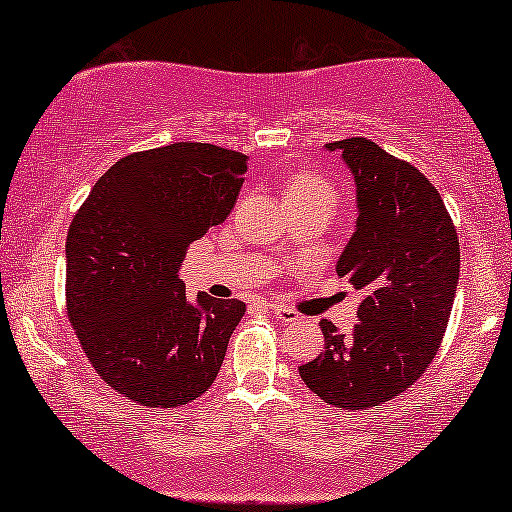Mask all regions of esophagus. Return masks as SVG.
<instances>
[{
	"label": "esophagus",
	"mask_w": 512,
	"mask_h": 512,
	"mask_svg": "<svg viewBox=\"0 0 512 512\" xmlns=\"http://www.w3.org/2000/svg\"><path fill=\"white\" fill-rule=\"evenodd\" d=\"M269 312H272V315L283 324L295 322V319H298V315H295L293 310H288V307H281V305H272V307H269Z\"/></svg>",
	"instance_id": "obj_1"
}]
</instances>
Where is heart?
<instances>
[{
	"label": "heart",
	"instance_id": "1",
	"mask_svg": "<svg viewBox=\"0 0 512 512\" xmlns=\"http://www.w3.org/2000/svg\"><path fill=\"white\" fill-rule=\"evenodd\" d=\"M291 190H303V193H315V195H322V197H329L331 202H334V190L326 186L324 181H319V178H300V181L293 183Z\"/></svg>",
	"mask_w": 512,
	"mask_h": 512
}]
</instances>
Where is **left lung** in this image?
<instances>
[{"label": "left lung", "mask_w": 512, "mask_h": 512, "mask_svg": "<svg viewBox=\"0 0 512 512\" xmlns=\"http://www.w3.org/2000/svg\"><path fill=\"white\" fill-rule=\"evenodd\" d=\"M355 181V231L336 272L360 288L357 324L322 319L324 353L300 379L324 403L365 410L408 391L434 360L458 288V233L439 190L367 138L326 145Z\"/></svg>", "instance_id": "1"}]
</instances>
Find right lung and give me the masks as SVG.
<instances>
[{
	"label": "right lung",
	"instance_id": "add662e5",
	"mask_svg": "<svg viewBox=\"0 0 512 512\" xmlns=\"http://www.w3.org/2000/svg\"><path fill=\"white\" fill-rule=\"evenodd\" d=\"M248 157L209 143L135 152L104 174L66 236V310L95 372L133 403L178 408L217 379L245 303L186 298L193 240L229 217Z\"/></svg>",
	"mask_w": 512,
	"mask_h": 512
}]
</instances>
